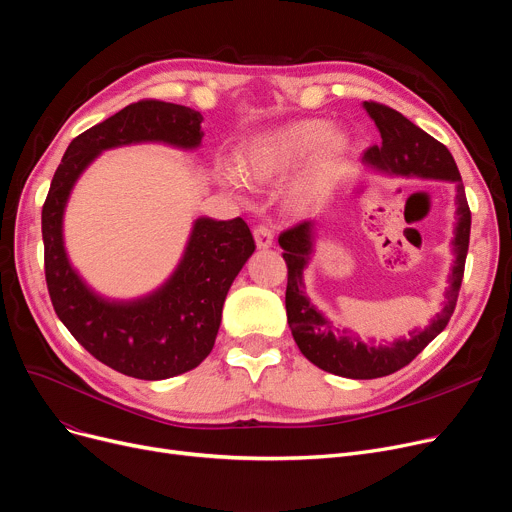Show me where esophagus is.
<instances>
[{
	"label": "esophagus",
	"mask_w": 512,
	"mask_h": 512,
	"mask_svg": "<svg viewBox=\"0 0 512 512\" xmlns=\"http://www.w3.org/2000/svg\"><path fill=\"white\" fill-rule=\"evenodd\" d=\"M253 236H255V242H257V247H259V249L272 247V242H274V232L270 230V226H265V224L255 226V228H253Z\"/></svg>",
	"instance_id": "esophagus-1"
}]
</instances>
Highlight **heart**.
Listing matches in <instances>:
<instances>
[{
  "mask_svg": "<svg viewBox=\"0 0 512 512\" xmlns=\"http://www.w3.org/2000/svg\"><path fill=\"white\" fill-rule=\"evenodd\" d=\"M348 147L351 143L346 134L330 132L328 122L299 120L263 134L253 145L245 170L255 182H272L297 168L317 148L307 172L294 186V199L301 205H313L338 176Z\"/></svg>",
  "mask_w": 512,
  "mask_h": 512,
  "instance_id": "b5f03b06",
  "label": "heart"
}]
</instances>
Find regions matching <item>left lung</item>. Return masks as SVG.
<instances>
[{
    "label": "left lung",
    "mask_w": 512,
    "mask_h": 512,
    "mask_svg": "<svg viewBox=\"0 0 512 512\" xmlns=\"http://www.w3.org/2000/svg\"><path fill=\"white\" fill-rule=\"evenodd\" d=\"M363 105L382 137L380 145H373L365 151L367 164L392 174H415L421 178H440L456 184V261L452 267L450 288L446 292V305L432 324L423 332H413L409 340L402 338L390 346H369L353 336H346V332H342V336L334 334V326L305 297L303 270L313 251V222L297 224L280 234L278 242L284 249L282 257L288 267L286 315L294 342H297L299 351L319 369L353 380L384 378V375L402 369L448 326L456 299H459L471 234V211L465 186L450 151L400 112L392 110V107L378 101H365Z\"/></svg>",
    "instance_id": "obj_1"
}]
</instances>
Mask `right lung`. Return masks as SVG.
<instances>
[{"instance_id":"add662e5","label":"right lung","mask_w":512,"mask_h":512,"mask_svg":"<svg viewBox=\"0 0 512 512\" xmlns=\"http://www.w3.org/2000/svg\"><path fill=\"white\" fill-rule=\"evenodd\" d=\"M203 116L191 107L143 99L126 105L68 145L41 211L45 280L53 309L87 351L137 380H166L195 369L213 348L226 294L255 251L242 218L195 222L174 276L157 292L132 303L93 294L72 270L62 238V215L76 178L103 151L128 143L161 141L193 149Z\"/></svg>"}]
</instances>
